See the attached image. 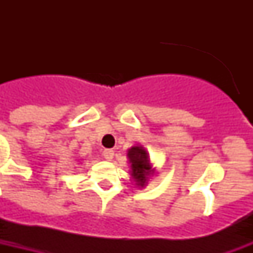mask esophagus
Listing matches in <instances>:
<instances>
[{"instance_id":"1","label":"esophagus","mask_w":253,"mask_h":253,"mask_svg":"<svg viewBox=\"0 0 253 253\" xmlns=\"http://www.w3.org/2000/svg\"><path fill=\"white\" fill-rule=\"evenodd\" d=\"M102 156L106 159V160H111V159L114 158V151H113V150H103Z\"/></svg>"}]
</instances>
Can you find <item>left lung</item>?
<instances>
[{
	"instance_id": "left-lung-1",
	"label": "left lung",
	"mask_w": 253,
	"mask_h": 253,
	"mask_svg": "<svg viewBox=\"0 0 253 253\" xmlns=\"http://www.w3.org/2000/svg\"><path fill=\"white\" fill-rule=\"evenodd\" d=\"M128 159H130L131 169H132L131 176L134 177L139 186H144L148 180V176L152 172L150 167V160H148V154L142 147H132L131 150H128Z\"/></svg>"
}]
</instances>
